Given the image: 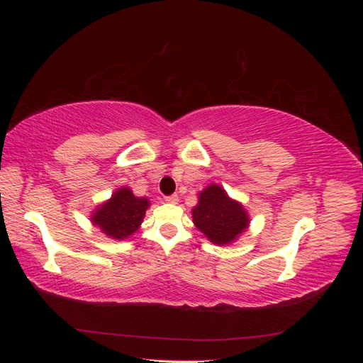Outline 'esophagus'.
<instances>
[{
	"label": "esophagus",
	"mask_w": 363,
	"mask_h": 363,
	"mask_svg": "<svg viewBox=\"0 0 363 363\" xmlns=\"http://www.w3.org/2000/svg\"><path fill=\"white\" fill-rule=\"evenodd\" d=\"M164 201L169 203V204H177L179 203V195L174 194V195H169V196H164Z\"/></svg>",
	"instance_id": "esophagus-1"
}]
</instances>
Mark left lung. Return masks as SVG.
Segmentation results:
<instances>
[{"mask_svg":"<svg viewBox=\"0 0 363 363\" xmlns=\"http://www.w3.org/2000/svg\"><path fill=\"white\" fill-rule=\"evenodd\" d=\"M191 213L194 225L219 247L232 245L250 227V215L244 204L228 196L223 186L216 183L199 194V203Z\"/></svg>","mask_w":363,"mask_h":363,"instance_id":"1","label":"left lung"}]
</instances>
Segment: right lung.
<instances>
[{
    "label": "right lung",
    "mask_w": 363,
    "mask_h": 363,
    "mask_svg": "<svg viewBox=\"0 0 363 363\" xmlns=\"http://www.w3.org/2000/svg\"><path fill=\"white\" fill-rule=\"evenodd\" d=\"M148 207L147 196H136L128 186H121L111 199L94 208L89 219L107 238L125 240L138 232Z\"/></svg>",
    "instance_id": "1"
}]
</instances>
